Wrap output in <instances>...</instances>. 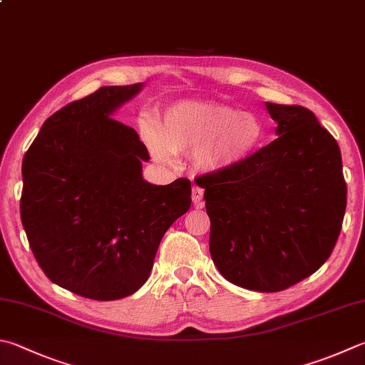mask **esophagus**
I'll use <instances>...</instances> for the list:
<instances>
[{
	"instance_id": "1",
	"label": "esophagus",
	"mask_w": 365,
	"mask_h": 365,
	"mask_svg": "<svg viewBox=\"0 0 365 365\" xmlns=\"http://www.w3.org/2000/svg\"><path fill=\"white\" fill-rule=\"evenodd\" d=\"M203 200V189L198 187V185H194L192 187V202H194L195 206H202Z\"/></svg>"
}]
</instances>
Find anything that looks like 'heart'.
<instances>
[{
  "mask_svg": "<svg viewBox=\"0 0 365 365\" xmlns=\"http://www.w3.org/2000/svg\"><path fill=\"white\" fill-rule=\"evenodd\" d=\"M141 140L157 160L192 154L197 168L219 173L251 159L264 140V125L252 113L185 100L165 109L160 125L144 122Z\"/></svg>",
  "mask_w": 365,
  "mask_h": 365,
  "instance_id": "heart-1",
  "label": "heart"
}]
</instances>
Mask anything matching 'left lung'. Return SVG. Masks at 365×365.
Masks as SVG:
<instances>
[{
	"label": "left lung",
	"instance_id": "left-lung-1",
	"mask_svg": "<svg viewBox=\"0 0 365 365\" xmlns=\"http://www.w3.org/2000/svg\"><path fill=\"white\" fill-rule=\"evenodd\" d=\"M278 138L232 170L198 178L210 252L240 287L278 292L332 254L346 208L340 148L304 106L265 103ZM196 182V181H195Z\"/></svg>",
	"mask_w": 365,
	"mask_h": 365
}]
</instances>
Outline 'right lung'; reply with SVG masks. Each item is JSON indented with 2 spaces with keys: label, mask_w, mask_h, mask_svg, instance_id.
Masks as SVG:
<instances>
[{
  "label": "right lung",
  "mask_w": 365,
  "mask_h": 365,
  "mask_svg": "<svg viewBox=\"0 0 365 365\" xmlns=\"http://www.w3.org/2000/svg\"><path fill=\"white\" fill-rule=\"evenodd\" d=\"M143 84L101 87L47 119L22 162L20 217L52 283L118 300L146 283L160 240L190 206V181L143 180L148 149L113 115Z\"/></svg>",
  "instance_id": "right-lung-1"
}]
</instances>
